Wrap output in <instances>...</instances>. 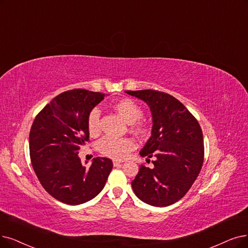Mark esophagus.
<instances>
[{"label":"esophagus","instance_id":"1","mask_svg":"<svg viewBox=\"0 0 248 248\" xmlns=\"http://www.w3.org/2000/svg\"><path fill=\"white\" fill-rule=\"evenodd\" d=\"M123 163V161H119V160H114L113 161V165L115 166V167H117V166H119V165H121Z\"/></svg>","mask_w":248,"mask_h":248}]
</instances>
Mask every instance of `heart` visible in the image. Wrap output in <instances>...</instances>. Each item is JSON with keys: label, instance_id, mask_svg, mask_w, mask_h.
Here are the masks:
<instances>
[{"label": "heart", "instance_id": "b5f03b06", "mask_svg": "<svg viewBox=\"0 0 248 248\" xmlns=\"http://www.w3.org/2000/svg\"><path fill=\"white\" fill-rule=\"evenodd\" d=\"M113 108L125 122L132 125V130L137 134L143 135L147 132L145 124L137 122L142 116L141 108L136 103L129 98H122L113 105ZM100 117L101 112L98 108H93L87 118V129L91 135L94 136L100 132ZM135 147V144L130 138H114L104 137L97 144V148L104 155L113 158L125 157L128 153Z\"/></svg>", "mask_w": 248, "mask_h": 248}]
</instances>
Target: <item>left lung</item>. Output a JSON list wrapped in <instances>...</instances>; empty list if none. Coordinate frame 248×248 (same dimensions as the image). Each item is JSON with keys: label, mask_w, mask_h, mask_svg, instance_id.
Returning a JSON list of instances; mask_svg holds the SVG:
<instances>
[{"label": "left lung", "mask_w": 248, "mask_h": 248, "mask_svg": "<svg viewBox=\"0 0 248 248\" xmlns=\"http://www.w3.org/2000/svg\"><path fill=\"white\" fill-rule=\"evenodd\" d=\"M125 93L143 101L153 118L152 136L140 155L155 156L154 167L140 166L131 182L133 191L147 204L171 205L190 189L202 170V128L183 104L170 94L153 90Z\"/></svg>", "instance_id": "1"}]
</instances>
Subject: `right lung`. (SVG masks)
Instances as JSON below:
<instances>
[{
    "instance_id": "obj_1",
    "label": "right lung",
    "mask_w": 248,
    "mask_h": 248,
    "mask_svg": "<svg viewBox=\"0 0 248 248\" xmlns=\"http://www.w3.org/2000/svg\"><path fill=\"white\" fill-rule=\"evenodd\" d=\"M105 93L72 90L57 95L35 117L29 133V153L33 170L54 199L77 205L100 193L113 162L94 157L82 165L78 153L90 138L87 118ZM87 164V162H85Z\"/></svg>"
}]
</instances>
